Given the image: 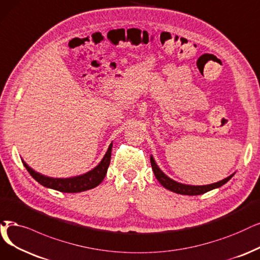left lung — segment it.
<instances>
[{
	"instance_id": "left-lung-1",
	"label": "left lung",
	"mask_w": 260,
	"mask_h": 260,
	"mask_svg": "<svg viewBox=\"0 0 260 260\" xmlns=\"http://www.w3.org/2000/svg\"><path fill=\"white\" fill-rule=\"evenodd\" d=\"M150 163H151V168L152 171L154 173L155 178L158 179V181L164 186L165 189H168L172 192L178 193V194H182V195H200V194H204L206 192H208L210 190H213L215 188H220L223 184H225L228 180H230L233 175L230 176L219 182H215L212 184H208V185H186V184H182L179 182H176L173 179L169 178L159 168L158 165L155 164L154 160L152 157H150Z\"/></svg>"
}]
</instances>
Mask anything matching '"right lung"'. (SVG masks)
<instances>
[{
    "label": "right lung",
    "instance_id": "add662e5",
    "mask_svg": "<svg viewBox=\"0 0 260 260\" xmlns=\"http://www.w3.org/2000/svg\"><path fill=\"white\" fill-rule=\"evenodd\" d=\"M111 152H112V145H110L106 155L103 157L99 165L96 166L94 170H91L90 172L84 175L78 176V177L66 178V179L47 177V176L41 175L30 169L24 161L22 162H23V165L25 166V169L29 173V175L32 176L37 182L46 186V188H50V189H53L64 193H78V192H83V191L95 188V186H97L103 180V178L106 177V174L111 161Z\"/></svg>",
    "mask_w": 260,
    "mask_h": 260
}]
</instances>
